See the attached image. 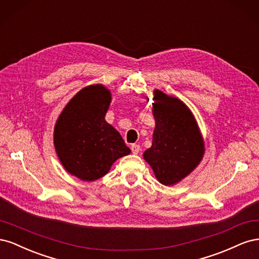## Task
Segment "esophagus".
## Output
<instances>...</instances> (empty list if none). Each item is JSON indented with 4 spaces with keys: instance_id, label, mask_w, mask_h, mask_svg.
<instances>
[{
    "instance_id": "obj_1",
    "label": "esophagus",
    "mask_w": 259,
    "mask_h": 259,
    "mask_svg": "<svg viewBox=\"0 0 259 259\" xmlns=\"http://www.w3.org/2000/svg\"><path fill=\"white\" fill-rule=\"evenodd\" d=\"M131 149H132V152H133V153H134V154H138L139 151H140V146L134 144V145H132Z\"/></svg>"
}]
</instances>
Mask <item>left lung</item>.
I'll list each match as a JSON object with an SVG mask.
<instances>
[{
    "instance_id": "1",
    "label": "left lung",
    "mask_w": 259,
    "mask_h": 259,
    "mask_svg": "<svg viewBox=\"0 0 259 259\" xmlns=\"http://www.w3.org/2000/svg\"><path fill=\"white\" fill-rule=\"evenodd\" d=\"M152 113L155 120L152 146L144 152L164 186L179 183L197 167L204 154V140L190 109L182 100L154 90Z\"/></svg>"
}]
</instances>
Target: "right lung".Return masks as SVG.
Returning <instances> with one entry per match:
<instances>
[{"mask_svg":"<svg viewBox=\"0 0 259 259\" xmlns=\"http://www.w3.org/2000/svg\"><path fill=\"white\" fill-rule=\"evenodd\" d=\"M111 93L101 84L86 86L69 101L54 130V146L68 173L85 182L105 176L131 153L120 133L106 122Z\"/></svg>","mask_w":259,"mask_h":259,"instance_id":"right-lung-1","label":"right lung"}]
</instances>
